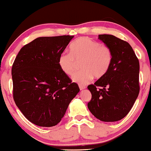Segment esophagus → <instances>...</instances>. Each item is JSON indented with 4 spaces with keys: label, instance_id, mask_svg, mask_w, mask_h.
<instances>
[{
    "label": "esophagus",
    "instance_id": "34e87169",
    "mask_svg": "<svg viewBox=\"0 0 151 151\" xmlns=\"http://www.w3.org/2000/svg\"><path fill=\"white\" fill-rule=\"evenodd\" d=\"M86 88V87L84 86V85H79V89L80 90H83Z\"/></svg>",
    "mask_w": 151,
    "mask_h": 151
}]
</instances>
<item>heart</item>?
Here are the masks:
<instances>
[{
    "label": "heart",
    "instance_id": "b5f03b06",
    "mask_svg": "<svg viewBox=\"0 0 151 151\" xmlns=\"http://www.w3.org/2000/svg\"><path fill=\"white\" fill-rule=\"evenodd\" d=\"M70 53H63L58 60L60 68L67 75L70 76L81 62V68L73 76L74 82L87 84L94 76L100 78L111 67L112 53L110 47L102 45L89 37H81L75 40L70 47Z\"/></svg>",
    "mask_w": 151,
    "mask_h": 151
}]
</instances>
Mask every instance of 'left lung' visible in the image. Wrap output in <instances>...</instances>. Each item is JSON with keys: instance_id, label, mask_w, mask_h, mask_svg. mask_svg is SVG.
<instances>
[{"instance_id": "1", "label": "left lung", "mask_w": 151, "mask_h": 151, "mask_svg": "<svg viewBox=\"0 0 151 151\" xmlns=\"http://www.w3.org/2000/svg\"><path fill=\"white\" fill-rule=\"evenodd\" d=\"M98 39L111 48L112 60L107 73L87 87L91 93L87 107L99 120L114 122L129 113L138 98L140 64L127 42L111 35Z\"/></svg>"}]
</instances>
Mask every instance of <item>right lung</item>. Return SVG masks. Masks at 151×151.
I'll return each mask as SVG.
<instances>
[{
	"label": "right lung",
	"mask_w": 151,
	"mask_h": 151,
	"mask_svg": "<svg viewBox=\"0 0 151 151\" xmlns=\"http://www.w3.org/2000/svg\"><path fill=\"white\" fill-rule=\"evenodd\" d=\"M74 36L39 37L20 49L11 75L18 109L31 123L53 127L60 122L80 89L58 64Z\"/></svg>",
	"instance_id": "1"
}]
</instances>
